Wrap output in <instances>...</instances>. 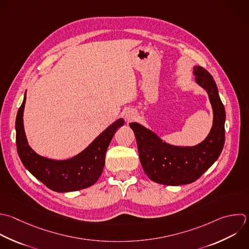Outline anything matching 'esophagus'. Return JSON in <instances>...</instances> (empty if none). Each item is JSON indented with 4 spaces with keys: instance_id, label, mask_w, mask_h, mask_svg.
<instances>
[{
    "instance_id": "esophagus-1",
    "label": "esophagus",
    "mask_w": 249,
    "mask_h": 249,
    "mask_svg": "<svg viewBox=\"0 0 249 249\" xmlns=\"http://www.w3.org/2000/svg\"><path fill=\"white\" fill-rule=\"evenodd\" d=\"M137 117V114L136 112L133 110V109H128L125 113H124V119L127 123H130L132 122L133 120H135Z\"/></svg>"
}]
</instances>
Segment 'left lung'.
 Instances as JSON below:
<instances>
[{"label": "left lung", "instance_id": "1", "mask_svg": "<svg viewBox=\"0 0 249 249\" xmlns=\"http://www.w3.org/2000/svg\"><path fill=\"white\" fill-rule=\"evenodd\" d=\"M196 83L206 90L213 110V124L207 137L196 146H174L138 123L129 126L134 132L139 159L146 175L154 182L179 186L198 179L219 158L225 143V108L212 76L195 66Z\"/></svg>", "mask_w": 249, "mask_h": 249}]
</instances>
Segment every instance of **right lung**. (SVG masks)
<instances>
[{
	"label": "right lung",
	"mask_w": 249,
	"mask_h": 249,
	"mask_svg": "<svg viewBox=\"0 0 249 249\" xmlns=\"http://www.w3.org/2000/svg\"><path fill=\"white\" fill-rule=\"evenodd\" d=\"M25 101L26 92L16 121L18 153L23 165L54 192H74L95 184L103 171L108 146L124 121L117 120L77 156L63 160H51L38 155L28 144L23 125Z\"/></svg>",
	"instance_id": "obj_1"
}]
</instances>
